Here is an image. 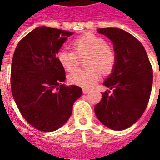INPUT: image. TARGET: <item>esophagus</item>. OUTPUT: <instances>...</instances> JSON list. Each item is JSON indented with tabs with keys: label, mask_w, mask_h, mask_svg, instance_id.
Instances as JSON below:
<instances>
[{
	"label": "esophagus",
	"mask_w": 160,
	"mask_h": 160,
	"mask_svg": "<svg viewBox=\"0 0 160 160\" xmlns=\"http://www.w3.org/2000/svg\"><path fill=\"white\" fill-rule=\"evenodd\" d=\"M88 92H89V90L83 89V94H87Z\"/></svg>",
	"instance_id": "esophagus-1"
}]
</instances>
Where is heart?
Masks as SVG:
<instances>
[{"instance_id":"heart-1","label":"heart","mask_w":160,"mask_h":160,"mask_svg":"<svg viewBox=\"0 0 160 160\" xmlns=\"http://www.w3.org/2000/svg\"><path fill=\"white\" fill-rule=\"evenodd\" d=\"M72 51L61 50L57 58L67 71H74L85 58L84 69H78L68 76L69 83L83 88H91L102 75L108 76L113 72L117 63V55L106 40L93 33H84L71 42Z\"/></svg>"}]
</instances>
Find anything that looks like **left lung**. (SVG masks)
I'll use <instances>...</instances> for the list:
<instances>
[{
    "label": "left lung",
    "instance_id": "8db88e82",
    "mask_svg": "<svg viewBox=\"0 0 160 160\" xmlns=\"http://www.w3.org/2000/svg\"><path fill=\"white\" fill-rule=\"evenodd\" d=\"M112 41L117 63L104 85L113 90L102 92L95 107L96 117L104 126L119 131L142 117L151 96L153 71L144 47L134 36L119 28H99Z\"/></svg>",
    "mask_w": 160,
    "mask_h": 160
}]
</instances>
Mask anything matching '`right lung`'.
<instances>
[{"mask_svg": "<svg viewBox=\"0 0 160 160\" xmlns=\"http://www.w3.org/2000/svg\"><path fill=\"white\" fill-rule=\"evenodd\" d=\"M72 32L40 27L19 41L12 58L11 92L23 118L37 130L52 132L68 120L83 91L67 86L57 53Z\"/></svg>", "mask_w": 160, "mask_h": 160, "instance_id": "obj_1", "label": "right lung"}]
</instances>
